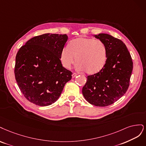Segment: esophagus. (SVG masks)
Here are the masks:
<instances>
[{"mask_svg":"<svg viewBox=\"0 0 146 146\" xmlns=\"http://www.w3.org/2000/svg\"><path fill=\"white\" fill-rule=\"evenodd\" d=\"M77 75H78V74H77L76 73H73V74H72V78H75V77H76V76H77Z\"/></svg>","mask_w":146,"mask_h":146,"instance_id":"1","label":"esophagus"}]
</instances>
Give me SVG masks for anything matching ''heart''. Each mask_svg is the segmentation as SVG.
I'll return each instance as SVG.
<instances>
[{
    "mask_svg": "<svg viewBox=\"0 0 146 146\" xmlns=\"http://www.w3.org/2000/svg\"><path fill=\"white\" fill-rule=\"evenodd\" d=\"M107 50L100 39L90 37H78L70 40L61 50L59 59L62 66L70 68L76 59V69L88 74H95L103 69L106 64Z\"/></svg>",
    "mask_w": 146,
    "mask_h": 146,
    "instance_id": "obj_1",
    "label": "heart"
}]
</instances>
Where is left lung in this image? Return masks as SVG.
<instances>
[{"label": "left lung", "mask_w": 146, "mask_h": 146, "mask_svg": "<svg viewBox=\"0 0 146 146\" xmlns=\"http://www.w3.org/2000/svg\"><path fill=\"white\" fill-rule=\"evenodd\" d=\"M93 36L105 44L107 61L101 72L87 76L82 92L90 104L106 107L113 104L127 90L133 62L126 45L120 39L105 33Z\"/></svg>", "instance_id": "obj_1"}]
</instances>
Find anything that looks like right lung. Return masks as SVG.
<instances>
[{"label":"right lung","instance_id":"add662e5","mask_svg":"<svg viewBox=\"0 0 146 146\" xmlns=\"http://www.w3.org/2000/svg\"><path fill=\"white\" fill-rule=\"evenodd\" d=\"M67 39V35L44 34L28 40L18 51L15 78L28 101L39 106L52 104L71 80L72 73L59 59Z\"/></svg>","mask_w":146,"mask_h":146}]
</instances>
